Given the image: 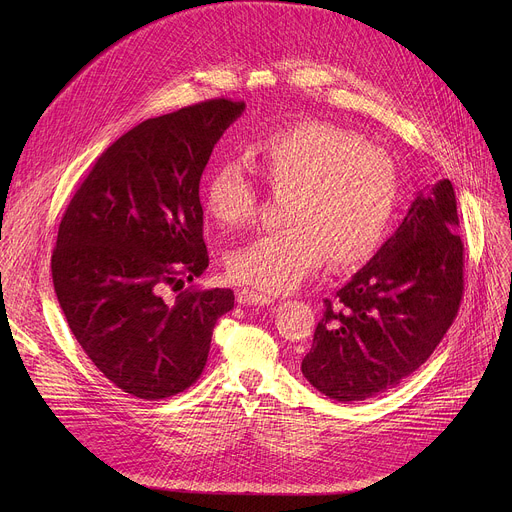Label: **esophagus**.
Listing matches in <instances>:
<instances>
[{
  "label": "esophagus",
  "instance_id": "34e87169",
  "mask_svg": "<svg viewBox=\"0 0 512 512\" xmlns=\"http://www.w3.org/2000/svg\"><path fill=\"white\" fill-rule=\"evenodd\" d=\"M237 302L241 306H269V304H273V298L259 294V291H253V289H239Z\"/></svg>",
  "mask_w": 512,
  "mask_h": 512
}]
</instances>
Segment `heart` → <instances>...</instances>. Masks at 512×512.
Masks as SVG:
<instances>
[{"mask_svg":"<svg viewBox=\"0 0 512 512\" xmlns=\"http://www.w3.org/2000/svg\"><path fill=\"white\" fill-rule=\"evenodd\" d=\"M251 164L275 192H289L281 231L265 233L229 257L239 283L285 294L326 259L336 267L367 261L385 241L399 202V176L387 152L328 123L275 129L249 148ZM212 223L233 231L255 214V186L237 160L216 164L204 182Z\"/></svg>","mask_w":512,"mask_h":512,"instance_id":"1","label":"heart"}]
</instances>
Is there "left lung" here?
Here are the masks:
<instances>
[{
	"label": "left lung",
	"mask_w": 512,
	"mask_h": 512,
	"mask_svg": "<svg viewBox=\"0 0 512 512\" xmlns=\"http://www.w3.org/2000/svg\"><path fill=\"white\" fill-rule=\"evenodd\" d=\"M450 180L411 202L373 259L324 300L302 373L326 397L350 403L397 387L452 326L464 291V245Z\"/></svg>",
	"instance_id": "8db88e82"
}]
</instances>
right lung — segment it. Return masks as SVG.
<instances>
[{
	"mask_svg": "<svg viewBox=\"0 0 512 512\" xmlns=\"http://www.w3.org/2000/svg\"><path fill=\"white\" fill-rule=\"evenodd\" d=\"M245 103L212 99L135 125L103 152L72 196L52 253L70 332L95 367L139 399H166L202 375L231 289L176 291L208 267L202 172Z\"/></svg>",
	"mask_w": 512,
	"mask_h": 512,
	"instance_id": "add662e5",
	"label": "right lung"
}]
</instances>
